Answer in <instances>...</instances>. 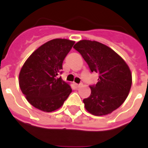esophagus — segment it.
Instances as JSON below:
<instances>
[{
    "label": "esophagus",
    "mask_w": 148,
    "mask_h": 148,
    "mask_svg": "<svg viewBox=\"0 0 148 148\" xmlns=\"http://www.w3.org/2000/svg\"><path fill=\"white\" fill-rule=\"evenodd\" d=\"M75 86L77 88H80V87L82 86V84H75Z\"/></svg>",
    "instance_id": "obj_1"
}]
</instances>
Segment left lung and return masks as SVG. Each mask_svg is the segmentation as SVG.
I'll list each match as a JSON object with an SVG mask.
<instances>
[{"mask_svg":"<svg viewBox=\"0 0 148 148\" xmlns=\"http://www.w3.org/2000/svg\"><path fill=\"white\" fill-rule=\"evenodd\" d=\"M86 62L91 72L99 74L96 85L90 86L91 94L83 100L85 108L94 116H105L124 102L132 86V73L123 58L97 41L80 40L74 46Z\"/></svg>","mask_w":148,"mask_h":148,"instance_id":"obj_1","label":"left lung"}]
</instances>
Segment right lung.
<instances>
[{"mask_svg": "<svg viewBox=\"0 0 148 148\" xmlns=\"http://www.w3.org/2000/svg\"><path fill=\"white\" fill-rule=\"evenodd\" d=\"M74 42L66 39L50 40L36 49L23 65L19 74L20 88L35 108L47 112L57 110L72 92L59 74Z\"/></svg>", "mask_w": 148, "mask_h": 148, "instance_id": "add662e5", "label": "right lung"}]
</instances>
